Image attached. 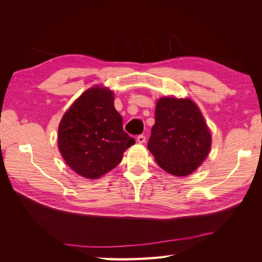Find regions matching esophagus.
<instances>
[{"label":"esophagus","instance_id":"1","mask_svg":"<svg viewBox=\"0 0 262 262\" xmlns=\"http://www.w3.org/2000/svg\"><path fill=\"white\" fill-rule=\"evenodd\" d=\"M145 140H146V138H145V136H143V134H140V136H138V138H137V141L139 142L140 144L144 143Z\"/></svg>","mask_w":262,"mask_h":262}]
</instances>
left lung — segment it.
<instances>
[{"instance_id": "8db88e82", "label": "left lung", "mask_w": 262, "mask_h": 262, "mask_svg": "<svg viewBox=\"0 0 262 262\" xmlns=\"http://www.w3.org/2000/svg\"><path fill=\"white\" fill-rule=\"evenodd\" d=\"M211 133L199 108L189 98L157 101L147 148L165 171L187 176L208 156Z\"/></svg>"}]
</instances>
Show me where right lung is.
Listing matches in <instances>:
<instances>
[{
    "instance_id": "1",
    "label": "right lung",
    "mask_w": 262,
    "mask_h": 262,
    "mask_svg": "<svg viewBox=\"0 0 262 262\" xmlns=\"http://www.w3.org/2000/svg\"><path fill=\"white\" fill-rule=\"evenodd\" d=\"M122 124V117L114 106L113 92L100 87L87 90L60 122V153L78 175L99 178L114 169L124 150L136 143Z\"/></svg>"
}]
</instances>
